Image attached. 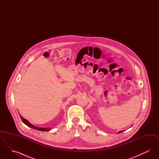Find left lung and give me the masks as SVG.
I'll return each instance as SVG.
<instances>
[{
	"label": "left lung",
	"instance_id": "8db88e82",
	"mask_svg": "<svg viewBox=\"0 0 159 159\" xmlns=\"http://www.w3.org/2000/svg\"><path fill=\"white\" fill-rule=\"evenodd\" d=\"M131 126H130V127H131ZM123 131V130H121V131H119V132H118V134H120V133H121V132H122Z\"/></svg>",
	"mask_w": 159,
	"mask_h": 159
}]
</instances>
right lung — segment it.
I'll use <instances>...</instances> for the list:
<instances>
[{
	"label": "right lung",
	"instance_id": "right-lung-1",
	"mask_svg": "<svg viewBox=\"0 0 159 159\" xmlns=\"http://www.w3.org/2000/svg\"><path fill=\"white\" fill-rule=\"evenodd\" d=\"M20 117H21V120H22L23 123H24L25 125H26L27 126L30 127V128L34 129H36V130H40V131H49V130H51V129H52L51 128H39V127H37V126H34L33 125H32L31 123H30L27 119H24V117H23L21 116L20 114Z\"/></svg>",
	"mask_w": 159,
	"mask_h": 159
}]
</instances>
